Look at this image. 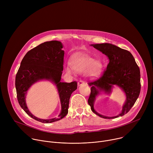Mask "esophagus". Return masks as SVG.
<instances>
[{
	"label": "esophagus",
	"mask_w": 153,
	"mask_h": 153,
	"mask_svg": "<svg viewBox=\"0 0 153 153\" xmlns=\"http://www.w3.org/2000/svg\"><path fill=\"white\" fill-rule=\"evenodd\" d=\"M84 84H85V82H84V81H83V80H79V81L78 82V83H77L78 86H81V85H84Z\"/></svg>",
	"instance_id": "obj_1"
}]
</instances>
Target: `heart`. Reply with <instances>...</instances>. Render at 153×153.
I'll return each instance as SVG.
<instances>
[{"mask_svg": "<svg viewBox=\"0 0 153 153\" xmlns=\"http://www.w3.org/2000/svg\"><path fill=\"white\" fill-rule=\"evenodd\" d=\"M66 67V71L73 74L74 70L77 73H83L86 71V74L90 78L98 76L102 68V65L99 61L86 54H79L74 56Z\"/></svg>", "mask_w": 153, "mask_h": 153, "instance_id": "obj_1", "label": "heart"}]
</instances>
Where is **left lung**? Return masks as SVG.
Returning a JSON list of instances; mask_svg holds the SVG:
<instances>
[{
  "label": "left lung",
  "mask_w": 153,
  "mask_h": 153,
  "mask_svg": "<svg viewBox=\"0 0 153 153\" xmlns=\"http://www.w3.org/2000/svg\"><path fill=\"white\" fill-rule=\"evenodd\" d=\"M91 45L105 54L110 62L102 77L88 82L91 93L88 103L92 111L100 117L114 119L122 116L131 110L139 96L141 87L140 69L131 53L126 50L108 43ZM114 84L120 87L126 93V102L119 115L114 117L103 116L94 110L95 97L102 91L110 94Z\"/></svg>",
  "instance_id": "8db88e82"
}]
</instances>
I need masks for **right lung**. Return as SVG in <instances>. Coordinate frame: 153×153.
<instances>
[{"instance_id": "add662e5", "label": "right lung", "mask_w": 153, "mask_h": 153, "mask_svg": "<svg viewBox=\"0 0 153 153\" xmlns=\"http://www.w3.org/2000/svg\"><path fill=\"white\" fill-rule=\"evenodd\" d=\"M62 43L57 40L45 42L30 50L21 62L16 76V89L19 103L33 119L42 123L58 121L68 114L70 98L77 89V82H62L64 51ZM47 79L56 86L61 103V112L57 118L41 120L32 115L26 106L25 98L27 90L36 82Z\"/></svg>"}]
</instances>
